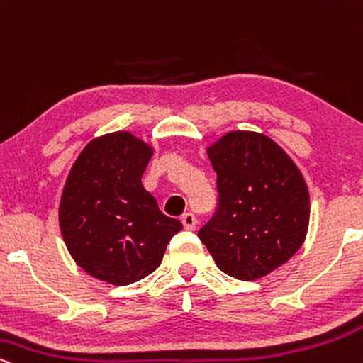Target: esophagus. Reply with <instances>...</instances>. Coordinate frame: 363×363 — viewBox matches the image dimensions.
Returning <instances> with one entry per match:
<instances>
[{"label": "esophagus", "mask_w": 363, "mask_h": 363, "mask_svg": "<svg viewBox=\"0 0 363 363\" xmlns=\"http://www.w3.org/2000/svg\"><path fill=\"white\" fill-rule=\"evenodd\" d=\"M182 224H183V228L189 229V231H194L195 225H197V219H195L194 214L186 212V214L182 216Z\"/></svg>", "instance_id": "esophagus-1"}]
</instances>
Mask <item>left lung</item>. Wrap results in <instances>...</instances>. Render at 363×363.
I'll list each match as a JSON object with an SVG mask.
<instances>
[{"label":"left lung","instance_id":"8db88e82","mask_svg":"<svg viewBox=\"0 0 363 363\" xmlns=\"http://www.w3.org/2000/svg\"><path fill=\"white\" fill-rule=\"evenodd\" d=\"M217 208L199 238L219 270L257 280L289 262L306 240L309 191L279 144L257 132H228L207 149Z\"/></svg>","mask_w":363,"mask_h":363}]
</instances>
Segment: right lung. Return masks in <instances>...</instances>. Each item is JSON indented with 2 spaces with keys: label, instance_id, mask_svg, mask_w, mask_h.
<instances>
[{
  "label": "right lung",
  "instance_id": "obj_1",
  "mask_svg": "<svg viewBox=\"0 0 363 363\" xmlns=\"http://www.w3.org/2000/svg\"><path fill=\"white\" fill-rule=\"evenodd\" d=\"M151 156L146 143L113 132L81 151L64 185V242L74 262L104 282L129 285L152 274L183 228L140 183Z\"/></svg>",
  "mask_w": 363,
  "mask_h": 363
}]
</instances>
